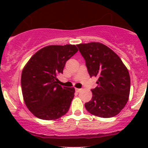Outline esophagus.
I'll list each match as a JSON object with an SVG mask.
<instances>
[{
	"mask_svg": "<svg viewBox=\"0 0 148 148\" xmlns=\"http://www.w3.org/2000/svg\"><path fill=\"white\" fill-rule=\"evenodd\" d=\"M75 90H76V92H79L80 91L82 90V89H78V88H76V89H75Z\"/></svg>",
	"mask_w": 148,
	"mask_h": 148,
	"instance_id": "esophagus-1",
	"label": "esophagus"
}]
</instances>
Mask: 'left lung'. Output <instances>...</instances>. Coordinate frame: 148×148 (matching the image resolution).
<instances>
[{
  "mask_svg": "<svg viewBox=\"0 0 148 148\" xmlns=\"http://www.w3.org/2000/svg\"><path fill=\"white\" fill-rule=\"evenodd\" d=\"M86 62L90 77H97V86L92 89V98L85 108L97 117L117 115L129 99L130 77L117 53L99 42L77 45Z\"/></svg>",
  "mask_w": 148,
  "mask_h": 148,
  "instance_id": "8db88e82",
  "label": "left lung"
}]
</instances>
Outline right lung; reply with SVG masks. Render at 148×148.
<instances>
[{"label": "right lung", "mask_w": 148, "mask_h": 148, "mask_svg": "<svg viewBox=\"0 0 148 148\" xmlns=\"http://www.w3.org/2000/svg\"><path fill=\"white\" fill-rule=\"evenodd\" d=\"M77 51V46L71 44L47 46L27 62L22 71L21 89L25 104L34 116L53 120L69 111L75 89L59 85L57 77Z\"/></svg>", "instance_id": "obj_1"}]
</instances>
